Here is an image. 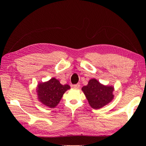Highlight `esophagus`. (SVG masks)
Returning <instances> with one entry per match:
<instances>
[{
	"instance_id": "34e87169",
	"label": "esophagus",
	"mask_w": 146,
	"mask_h": 146,
	"mask_svg": "<svg viewBox=\"0 0 146 146\" xmlns=\"http://www.w3.org/2000/svg\"><path fill=\"white\" fill-rule=\"evenodd\" d=\"M80 84H76V85H73V87L75 88V89H79V88H80Z\"/></svg>"
}]
</instances>
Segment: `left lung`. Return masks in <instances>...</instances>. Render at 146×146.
Instances as JSON below:
<instances>
[{
  "label": "left lung",
  "instance_id": "8db88e82",
  "mask_svg": "<svg viewBox=\"0 0 146 146\" xmlns=\"http://www.w3.org/2000/svg\"><path fill=\"white\" fill-rule=\"evenodd\" d=\"M82 90L90 105L94 109L102 108L114 98V87L104 85L95 78L91 79L88 85L82 88Z\"/></svg>",
  "mask_w": 146,
  "mask_h": 146
}]
</instances>
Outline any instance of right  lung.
Returning a JSON list of instances; mask_svg holds the SVG:
<instances>
[{
    "label": "right lung",
    "mask_w": 146,
    "mask_h": 146,
    "mask_svg": "<svg viewBox=\"0 0 146 146\" xmlns=\"http://www.w3.org/2000/svg\"><path fill=\"white\" fill-rule=\"evenodd\" d=\"M69 89V85H62L58 80L52 78L48 82L38 84L36 90L38 98L42 104L49 108H54Z\"/></svg>",
    "instance_id": "obj_1"
}]
</instances>
